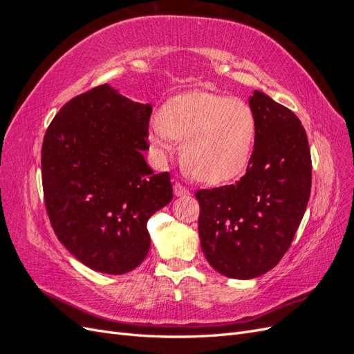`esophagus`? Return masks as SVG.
<instances>
[{
  "instance_id": "34e87169",
  "label": "esophagus",
  "mask_w": 354,
  "mask_h": 354,
  "mask_svg": "<svg viewBox=\"0 0 354 354\" xmlns=\"http://www.w3.org/2000/svg\"><path fill=\"white\" fill-rule=\"evenodd\" d=\"M174 195L176 196H186V195H189V189L183 185L176 183L174 185Z\"/></svg>"
}]
</instances>
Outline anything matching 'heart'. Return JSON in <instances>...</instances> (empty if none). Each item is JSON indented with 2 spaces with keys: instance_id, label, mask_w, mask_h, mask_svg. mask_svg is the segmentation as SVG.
Returning a JSON list of instances; mask_svg holds the SVG:
<instances>
[{
  "instance_id": "b5f03b06",
  "label": "heart",
  "mask_w": 354,
  "mask_h": 354,
  "mask_svg": "<svg viewBox=\"0 0 354 354\" xmlns=\"http://www.w3.org/2000/svg\"><path fill=\"white\" fill-rule=\"evenodd\" d=\"M257 137L251 106L236 97L207 91L181 94L168 100L149 127L158 158L181 140L185 165L203 183L217 185L238 177L250 164Z\"/></svg>"
}]
</instances>
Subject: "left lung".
<instances>
[{"mask_svg":"<svg viewBox=\"0 0 354 354\" xmlns=\"http://www.w3.org/2000/svg\"><path fill=\"white\" fill-rule=\"evenodd\" d=\"M254 152L234 185L202 189L199 238L208 263L232 279H252L281 261L303 220L312 189V156L297 115L261 91Z\"/></svg>","mask_w":354,"mask_h":354,"instance_id":"obj_1","label":"left lung"}]
</instances>
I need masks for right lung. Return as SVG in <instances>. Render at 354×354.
I'll use <instances>...</instances> for the list:
<instances>
[{
  "label": "right lung",
  "mask_w": 354,
  "mask_h": 354,
  "mask_svg": "<svg viewBox=\"0 0 354 354\" xmlns=\"http://www.w3.org/2000/svg\"><path fill=\"white\" fill-rule=\"evenodd\" d=\"M152 106L108 84L69 100L48 125L41 151L51 227L90 269L122 274L151 248L147 220L173 199L169 173L143 158Z\"/></svg>",
  "instance_id": "obj_1"
}]
</instances>
